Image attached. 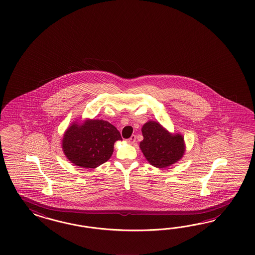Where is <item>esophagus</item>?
<instances>
[{"instance_id":"obj_1","label":"esophagus","mask_w":255,"mask_h":255,"mask_svg":"<svg viewBox=\"0 0 255 255\" xmlns=\"http://www.w3.org/2000/svg\"><path fill=\"white\" fill-rule=\"evenodd\" d=\"M135 139H136V136H135L134 134H132L130 138L127 139V142H128L129 144H133V143L135 142Z\"/></svg>"}]
</instances>
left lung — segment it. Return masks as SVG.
Instances as JSON below:
<instances>
[{"instance_id": "8db88e82", "label": "left lung", "mask_w": 255, "mask_h": 255, "mask_svg": "<svg viewBox=\"0 0 255 255\" xmlns=\"http://www.w3.org/2000/svg\"><path fill=\"white\" fill-rule=\"evenodd\" d=\"M142 133L144 139L140 142V148L148 162L156 167H167L183 156L184 140L180 134H170L155 122L144 124Z\"/></svg>"}]
</instances>
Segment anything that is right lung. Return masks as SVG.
I'll list each match as a JSON object with an SVG mask.
<instances>
[{
  "label": "right lung",
  "mask_w": 255,
  "mask_h": 255,
  "mask_svg": "<svg viewBox=\"0 0 255 255\" xmlns=\"http://www.w3.org/2000/svg\"><path fill=\"white\" fill-rule=\"evenodd\" d=\"M122 140L116 127L107 121H87L70 126L62 139L63 152L70 162L84 168H95L108 162L114 143Z\"/></svg>",
  "instance_id": "add662e5"
}]
</instances>
